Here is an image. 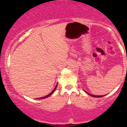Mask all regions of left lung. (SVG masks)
Returning a JSON list of instances; mask_svg holds the SVG:
<instances>
[{"label":"left lung","instance_id":"1","mask_svg":"<svg viewBox=\"0 0 127 127\" xmlns=\"http://www.w3.org/2000/svg\"><path fill=\"white\" fill-rule=\"evenodd\" d=\"M86 93H87V94H88L89 95H91L92 97H103V95H92V94H89L88 93H87V91H85Z\"/></svg>","mask_w":127,"mask_h":127}]
</instances>
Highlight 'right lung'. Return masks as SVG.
Segmentation results:
<instances>
[{"label":"right lung","instance_id":"right-lung-1","mask_svg":"<svg viewBox=\"0 0 127 127\" xmlns=\"http://www.w3.org/2000/svg\"><path fill=\"white\" fill-rule=\"evenodd\" d=\"M57 85H56V87H55V88H54V90H52V91L51 92V93H49V94H48V95H47L45 96V97H40V98H37V99H42V98H47V97H49V96H50V95H51V94H52V93H54V91H55V89H56V88H57Z\"/></svg>","mask_w":127,"mask_h":127}]
</instances>
